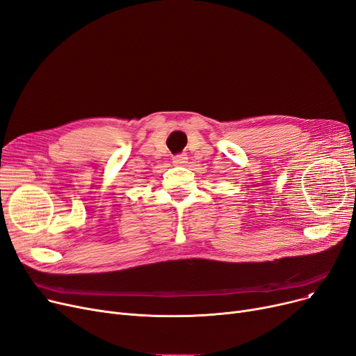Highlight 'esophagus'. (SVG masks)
<instances>
[{"label": "esophagus", "mask_w": 356, "mask_h": 356, "mask_svg": "<svg viewBox=\"0 0 356 356\" xmlns=\"http://www.w3.org/2000/svg\"><path fill=\"white\" fill-rule=\"evenodd\" d=\"M186 161H188V157L184 156V154H179V156L173 157V164H176V165H181V164H184Z\"/></svg>", "instance_id": "obj_1"}]
</instances>
